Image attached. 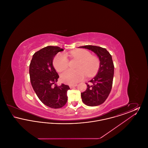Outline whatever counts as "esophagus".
Instances as JSON below:
<instances>
[{"label":"esophagus","instance_id":"1","mask_svg":"<svg viewBox=\"0 0 148 148\" xmlns=\"http://www.w3.org/2000/svg\"><path fill=\"white\" fill-rule=\"evenodd\" d=\"M77 86V84H73V85H69V87H70V88H73L74 87H75V86Z\"/></svg>","mask_w":148,"mask_h":148}]
</instances>
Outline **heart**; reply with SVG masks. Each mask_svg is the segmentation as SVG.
<instances>
[{"label": "heart", "instance_id": "obj_1", "mask_svg": "<svg viewBox=\"0 0 148 148\" xmlns=\"http://www.w3.org/2000/svg\"><path fill=\"white\" fill-rule=\"evenodd\" d=\"M71 56L79 60L77 64V70L67 69L60 75L61 80L66 84H75L82 80L86 75L91 76L98 69L99 62L98 58L92 56L90 52L85 49L73 50L70 53ZM53 64L58 71L65 69L69 65V60L67 56L63 53L56 55Z\"/></svg>", "mask_w": 148, "mask_h": 148}]
</instances>
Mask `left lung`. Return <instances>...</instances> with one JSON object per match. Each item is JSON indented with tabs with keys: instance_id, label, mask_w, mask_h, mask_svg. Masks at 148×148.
<instances>
[{
	"instance_id": "obj_1",
	"label": "left lung",
	"mask_w": 148,
	"mask_h": 148,
	"mask_svg": "<svg viewBox=\"0 0 148 148\" xmlns=\"http://www.w3.org/2000/svg\"><path fill=\"white\" fill-rule=\"evenodd\" d=\"M78 48L90 50L99 58L100 64L98 73L89 81L90 84L86 83L87 88L81 92V97L86 106L100 105L106 101L112 88L114 71L112 57L107 50L100 47L89 45Z\"/></svg>"
}]
</instances>
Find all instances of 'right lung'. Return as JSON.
<instances>
[{
    "instance_id": "1",
    "label": "right lung",
    "mask_w": 148,
    "mask_h": 148,
    "mask_svg": "<svg viewBox=\"0 0 148 148\" xmlns=\"http://www.w3.org/2000/svg\"><path fill=\"white\" fill-rule=\"evenodd\" d=\"M64 50L58 47L48 46L33 56L29 65V75L33 88L42 103L51 108L63 107L67 102V85L56 84L59 77L53 65L54 56Z\"/></svg>"
}]
</instances>
